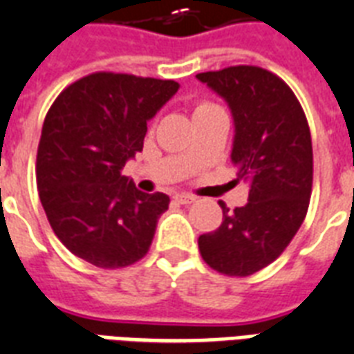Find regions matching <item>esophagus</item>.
<instances>
[{"mask_svg":"<svg viewBox=\"0 0 354 354\" xmlns=\"http://www.w3.org/2000/svg\"><path fill=\"white\" fill-rule=\"evenodd\" d=\"M174 200H176L178 204H193L194 200V196L193 194H185V193H180V194H176V196H174Z\"/></svg>","mask_w":354,"mask_h":354,"instance_id":"34e87169","label":"esophagus"}]
</instances>
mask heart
I'll use <instances>...</instances> for the list:
<instances>
[{
	"label": "heart",
	"mask_w": 354,
	"mask_h": 354,
	"mask_svg": "<svg viewBox=\"0 0 354 354\" xmlns=\"http://www.w3.org/2000/svg\"><path fill=\"white\" fill-rule=\"evenodd\" d=\"M211 106H213V104H207V102H202V104H198V106L194 108V113L202 112V110H207V108H211Z\"/></svg>",
	"instance_id": "obj_1"
}]
</instances>
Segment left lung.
Here are the masks:
<instances>
[{"label":"left lung","instance_id":"obj_1","mask_svg":"<svg viewBox=\"0 0 354 354\" xmlns=\"http://www.w3.org/2000/svg\"><path fill=\"white\" fill-rule=\"evenodd\" d=\"M232 110V163L250 182L248 204L198 236L202 259L226 275L246 277L285 250L305 221L313 191V141L307 118L288 86L263 68L233 66L196 75Z\"/></svg>","mask_w":354,"mask_h":354}]
</instances>
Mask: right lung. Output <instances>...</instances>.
I'll return each mask as SVG.
<instances>
[{
    "mask_svg": "<svg viewBox=\"0 0 354 354\" xmlns=\"http://www.w3.org/2000/svg\"><path fill=\"white\" fill-rule=\"evenodd\" d=\"M180 84L93 73L53 102L36 156L40 202L55 235L99 268H122L149 252L169 196L143 193L122 167L143 150L147 122Z\"/></svg>",
    "mask_w": 354,
    "mask_h": 354,
    "instance_id": "add662e5",
    "label": "right lung"
}]
</instances>
